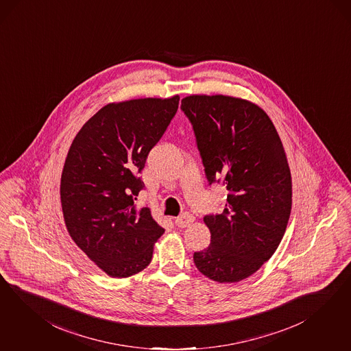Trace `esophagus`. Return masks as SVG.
Listing matches in <instances>:
<instances>
[{"mask_svg": "<svg viewBox=\"0 0 351 351\" xmlns=\"http://www.w3.org/2000/svg\"><path fill=\"white\" fill-rule=\"evenodd\" d=\"M193 221H195V217H193L191 213H183V215H180V217H177V218L174 219L176 225L178 227H181V228L190 226V225L193 223Z\"/></svg>", "mask_w": 351, "mask_h": 351, "instance_id": "34e87169", "label": "esophagus"}]
</instances>
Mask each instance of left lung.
<instances>
[{
  "mask_svg": "<svg viewBox=\"0 0 351 351\" xmlns=\"http://www.w3.org/2000/svg\"><path fill=\"white\" fill-rule=\"evenodd\" d=\"M209 183L226 184L223 213L204 217L210 245L193 253L197 270L218 283L257 271L279 247L292 209V177L270 117L247 99L195 94L182 99Z\"/></svg>",
  "mask_w": 351,
  "mask_h": 351,
  "instance_id": "obj_1",
  "label": "left lung"
}]
</instances>
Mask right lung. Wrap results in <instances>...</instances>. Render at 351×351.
Here are the masks:
<instances>
[{
	"label": "right lung",
	"mask_w": 351,
	"mask_h": 351,
	"mask_svg": "<svg viewBox=\"0 0 351 351\" xmlns=\"http://www.w3.org/2000/svg\"><path fill=\"white\" fill-rule=\"evenodd\" d=\"M180 97L139 98L102 107L75 136L60 178V203L72 240L111 278L146 269L164 228L138 174L178 110Z\"/></svg>",
	"instance_id": "right-lung-1"
}]
</instances>
